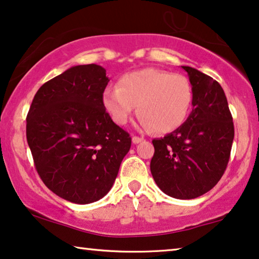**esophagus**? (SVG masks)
Returning a JSON list of instances; mask_svg holds the SVG:
<instances>
[{"label":"esophagus","mask_w":259,"mask_h":259,"mask_svg":"<svg viewBox=\"0 0 259 259\" xmlns=\"http://www.w3.org/2000/svg\"><path fill=\"white\" fill-rule=\"evenodd\" d=\"M143 142V137H138V136H134L133 137V143L134 144H138V143Z\"/></svg>","instance_id":"obj_1"}]
</instances>
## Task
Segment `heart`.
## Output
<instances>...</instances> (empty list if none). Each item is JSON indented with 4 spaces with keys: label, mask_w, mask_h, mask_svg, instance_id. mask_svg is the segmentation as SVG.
<instances>
[{
    "label": "heart",
    "mask_w": 259,
    "mask_h": 259,
    "mask_svg": "<svg viewBox=\"0 0 259 259\" xmlns=\"http://www.w3.org/2000/svg\"><path fill=\"white\" fill-rule=\"evenodd\" d=\"M192 100V86L186 76L153 67L125 73L117 87H107L102 94L103 107L116 124H125L137 106L143 128L160 134L183 124Z\"/></svg>",
    "instance_id": "heart-1"
}]
</instances>
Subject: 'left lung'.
Here are the masks:
<instances>
[{
    "label": "left lung",
    "instance_id": "1",
    "mask_svg": "<svg viewBox=\"0 0 259 259\" xmlns=\"http://www.w3.org/2000/svg\"><path fill=\"white\" fill-rule=\"evenodd\" d=\"M193 109L178 129L153 140L150 163L157 186L172 198L187 200L210 191L225 173L234 141V123L221 84L190 66Z\"/></svg>",
    "mask_w": 259,
    "mask_h": 259
}]
</instances>
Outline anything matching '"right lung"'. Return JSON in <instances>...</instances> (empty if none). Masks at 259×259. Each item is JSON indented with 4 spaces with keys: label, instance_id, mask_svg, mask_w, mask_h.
<instances>
[{
    "label": "right lung",
    "instance_id": "right-lung-1",
    "mask_svg": "<svg viewBox=\"0 0 259 259\" xmlns=\"http://www.w3.org/2000/svg\"><path fill=\"white\" fill-rule=\"evenodd\" d=\"M108 82L102 66H73L38 90L26 116V140L38 175L69 202L102 199L130 150L129 134L103 107Z\"/></svg>",
    "mask_w": 259,
    "mask_h": 259
}]
</instances>
